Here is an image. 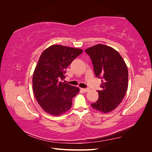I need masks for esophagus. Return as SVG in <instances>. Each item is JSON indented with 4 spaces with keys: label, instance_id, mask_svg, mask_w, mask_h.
<instances>
[{
    "label": "esophagus",
    "instance_id": "1",
    "mask_svg": "<svg viewBox=\"0 0 152 152\" xmlns=\"http://www.w3.org/2000/svg\"><path fill=\"white\" fill-rule=\"evenodd\" d=\"M82 90L83 92H88L89 91V88H82Z\"/></svg>",
    "mask_w": 152,
    "mask_h": 152
}]
</instances>
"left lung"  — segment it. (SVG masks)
<instances>
[{"mask_svg":"<svg viewBox=\"0 0 152 152\" xmlns=\"http://www.w3.org/2000/svg\"><path fill=\"white\" fill-rule=\"evenodd\" d=\"M95 76L102 79L99 99L91 107L102 113L115 109L124 99L128 88V70L124 60L114 48L97 44L86 49Z\"/></svg>","mask_w":152,"mask_h":152,"instance_id":"1","label":"left lung"}]
</instances>
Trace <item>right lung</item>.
I'll return each instance as SVG.
<instances>
[{"mask_svg":"<svg viewBox=\"0 0 152 152\" xmlns=\"http://www.w3.org/2000/svg\"><path fill=\"white\" fill-rule=\"evenodd\" d=\"M83 52L81 49L52 45L39 58L33 76V89L38 104L48 114L59 115L71 108L78 88L64 83L65 69Z\"/></svg>","mask_w":152,"mask_h":152,"instance_id":"right-lung-1","label":"right lung"}]
</instances>
